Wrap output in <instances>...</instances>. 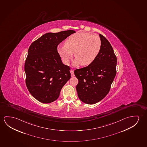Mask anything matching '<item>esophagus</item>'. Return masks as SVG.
Segmentation results:
<instances>
[{
    "label": "esophagus",
    "instance_id": "obj_1",
    "mask_svg": "<svg viewBox=\"0 0 147 147\" xmlns=\"http://www.w3.org/2000/svg\"><path fill=\"white\" fill-rule=\"evenodd\" d=\"M70 73H71V77H74L75 76L74 73V71L72 70H70Z\"/></svg>",
    "mask_w": 147,
    "mask_h": 147
}]
</instances>
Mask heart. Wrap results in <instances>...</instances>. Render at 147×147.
Returning a JSON list of instances; mask_svg holds the SVG:
<instances>
[{
	"label": "heart",
	"instance_id": "b5f03b06",
	"mask_svg": "<svg viewBox=\"0 0 147 147\" xmlns=\"http://www.w3.org/2000/svg\"><path fill=\"white\" fill-rule=\"evenodd\" d=\"M101 48L99 36L84 32H79L69 36L65 45L58 48V52L63 61L68 63L74 53V65H90L95 61Z\"/></svg>",
	"mask_w": 147,
	"mask_h": 147
}]
</instances>
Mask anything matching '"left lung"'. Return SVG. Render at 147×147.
<instances>
[{"label":"left lung","mask_w":147,"mask_h":147,"mask_svg":"<svg viewBox=\"0 0 147 147\" xmlns=\"http://www.w3.org/2000/svg\"><path fill=\"white\" fill-rule=\"evenodd\" d=\"M101 48L96 59L84 68L76 69L74 74L78 80V96L82 101L95 104L109 93L116 75L117 59L113 48L103 36L99 34Z\"/></svg>","instance_id":"obj_1"}]
</instances>
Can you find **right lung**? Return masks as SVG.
Wrapping results in <instances>:
<instances>
[{
    "label": "right lung",
    "mask_w": 147,
    "mask_h": 147,
    "mask_svg": "<svg viewBox=\"0 0 147 147\" xmlns=\"http://www.w3.org/2000/svg\"><path fill=\"white\" fill-rule=\"evenodd\" d=\"M75 32L73 30L48 32L30 46L24 65L26 85L38 101L49 103L55 101L70 79V68L63 63L57 47Z\"/></svg>",
    "instance_id": "obj_1"
}]
</instances>
